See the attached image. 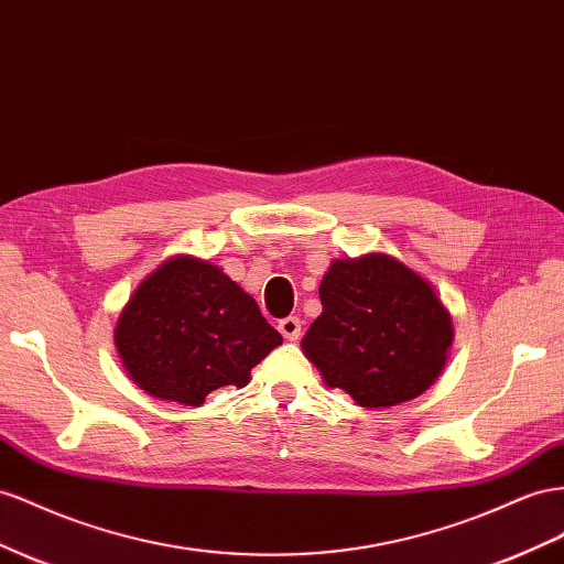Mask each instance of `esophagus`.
Returning a JSON list of instances; mask_svg holds the SVG:
<instances>
[{"label": "esophagus", "instance_id": "1", "mask_svg": "<svg viewBox=\"0 0 564 564\" xmlns=\"http://www.w3.org/2000/svg\"><path fill=\"white\" fill-rule=\"evenodd\" d=\"M301 317H296V315H289V317H282L280 319V325H278V329L282 332V337L286 339V341H296L299 337H301Z\"/></svg>", "mask_w": 564, "mask_h": 564}]
</instances>
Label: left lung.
<instances>
[{"mask_svg": "<svg viewBox=\"0 0 564 564\" xmlns=\"http://www.w3.org/2000/svg\"><path fill=\"white\" fill-rule=\"evenodd\" d=\"M323 313L301 348L329 389L360 408L417 399L444 370L453 317L430 280L389 253L334 258L319 282Z\"/></svg>", "mask_w": 564, "mask_h": 564, "instance_id": "8db88e82", "label": "left lung"}]
</instances>
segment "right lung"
I'll return each mask as SVG.
<instances>
[{"mask_svg": "<svg viewBox=\"0 0 564 564\" xmlns=\"http://www.w3.org/2000/svg\"><path fill=\"white\" fill-rule=\"evenodd\" d=\"M113 339L137 387L192 408L220 387H247L256 365L282 344L253 296L196 256H173L140 282Z\"/></svg>", "mask_w": 564, "mask_h": 564, "instance_id": "1", "label": "right lung"}]
</instances>
